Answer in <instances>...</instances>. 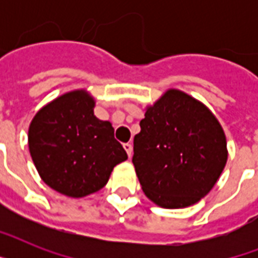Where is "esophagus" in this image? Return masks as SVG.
I'll use <instances>...</instances> for the list:
<instances>
[{
	"label": "esophagus",
	"mask_w": 258,
	"mask_h": 258,
	"mask_svg": "<svg viewBox=\"0 0 258 258\" xmlns=\"http://www.w3.org/2000/svg\"><path fill=\"white\" fill-rule=\"evenodd\" d=\"M123 147H124V150L127 151V155L131 157V155H133V145H131V143H124Z\"/></svg>",
	"instance_id": "esophagus-1"
}]
</instances>
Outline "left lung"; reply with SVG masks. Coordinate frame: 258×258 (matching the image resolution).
<instances>
[{
    "label": "left lung",
    "mask_w": 258,
    "mask_h": 258,
    "mask_svg": "<svg viewBox=\"0 0 258 258\" xmlns=\"http://www.w3.org/2000/svg\"><path fill=\"white\" fill-rule=\"evenodd\" d=\"M226 159V138L216 116L178 89L147 108L134 138L133 163L142 190L162 208H186L204 198Z\"/></svg>",
    "instance_id": "obj_1"
}]
</instances>
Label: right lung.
<instances>
[{"label":"right lung","instance_id":"1","mask_svg":"<svg viewBox=\"0 0 258 258\" xmlns=\"http://www.w3.org/2000/svg\"><path fill=\"white\" fill-rule=\"evenodd\" d=\"M95 101L72 91L42 107L29 125L30 157L49 187L80 198L100 190L127 159L109 121L93 115Z\"/></svg>","mask_w":258,"mask_h":258}]
</instances>
